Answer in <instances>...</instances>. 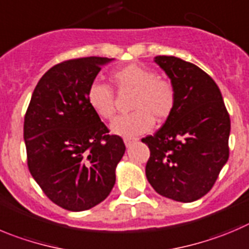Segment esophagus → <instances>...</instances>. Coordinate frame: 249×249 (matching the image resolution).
Wrapping results in <instances>:
<instances>
[{"mask_svg": "<svg viewBox=\"0 0 249 249\" xmlns=\"http://www.w3.org/2000/svg\"><path fill=\"white\" fill-rule=\"evenodd\" d=\"M135 141H138V139L136 138H124V143L126 147H129V146L131 145L132 142H135Z\"/></svg>", "mask_w": 249, "mask_h": 249, "instance_id": "1", "label": "esophagus"}]
</instances>
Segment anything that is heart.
<instances>
[{
  "label": "heart",
  "mask_w": 249,
  "mask_h": 249,
  "mask_svg": "<svg viewBox=\"0 0 249 249\" xmlns=\"http://www.w3.org/2000/svg\"><path fill=\"white\" fill-rule=\"evenodd\" d=\"M110 82L119 93L134 92L130 103L132 113L122 115L111 123V131L125 138L148 132L157 123H163L177 104V88L173 81L160 77L155 70L129 64L110 75ZM87 103L101 119L110 120L115 115L117 99L107 85L92 83L87 90Z\"/></svg>",
  "instance_id": "heart-1"
}]
</instances>
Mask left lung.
<instances>
[{"instance_id": "obj_1", "label": "left lung", "mask_w": 249, "mask_h": 249, "mask_svg": "<svg viewBox=\"0 0 249 249\" xmlns=\"http://www.w3.org/2000/svg\"><path fill=\"white\" fill-rule=\"evenodd\" d=\"M155 61L176 85L177 104L163 126L141 140L150 148L146 177L159 194L190 203L210 192L229 160V111L200 67L174 56Z\"/></svg>"}]
</instances>
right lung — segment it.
Wrapping results in <instances>:
<instances>
[{"mask_svg": "<svg viewBox=\"0 0 249 249\" xmlns=\"http://www.w3.org/2000/svg\"><path fill=\"white\" fill-rule=\"evenodd\" d=\"M108 57H81L51 67L39 80L24 115L30 174L53 203L70 211L96 206L115 183L125 152L87 103V90Z\"/></svg>", "mask_w": 249, "mask_h": 249, "instance_id": "add662e5", "label": "right lung"}]
</instances>
